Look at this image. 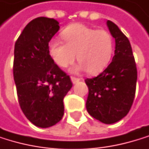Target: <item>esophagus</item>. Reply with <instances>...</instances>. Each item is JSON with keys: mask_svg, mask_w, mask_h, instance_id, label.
<instances>
[{"mask_svg": "<svg viewBox=\"0 0 149 149\" xmlns=\"http://www.w3.org/2000/svg\"><path fill=\"white\" fill-rule=\"evenodd\" d=\"M70 79H71V82H72L73 84H76V83H78V82L80 80V79H78V78H74V77H71V78H70Z\"/></svg>", "mask_w": 149, "mask_h": 149, "instance_id": "obj_1", "label": "esophagus"}]
</instances>
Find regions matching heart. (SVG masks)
I'll use <instances>...</instances> for the list:
<instances>
[{"label": "heart", "instance_id": "1", "mask_svg": "<svg viewBox=\"0 0 149 149\" xmlns=\"http://www.w3.org/2000/svg\"><path fill=\"white\" fill-rule=\"evenodd\" d=\"M61 35L64 43L56 39L48 42L49 55L60 68L73 63L75 55L79 63L70 70L73 73L87 70L89 74H96L109 63L114 40L109 31L74 24L66 27Z\"/></svg>", "mask_w": 149, "mask_h": 149}]
</instances>
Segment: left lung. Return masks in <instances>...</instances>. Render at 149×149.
<instances>
[{"mask_svg": "<svg viewBox=\"0 0 149 149\" xmlns=\"http://www.w3.org/2000/svg\"><path fill=\"white\" fill-rule=\"evenodd\" d=\"M107 26L115 39V56L97 77L85 80L89 90L86 107L93 118L110 125L124 118L132 105L137 68L127 37L113 22L108 20Z\"/></svg>", "mask_w": 149, "mask_h": 149, "instance_id": "8db88e82", "label": "left lung"}]
</instances>
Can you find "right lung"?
Listing matches in <instances>:
<instances>
[{
	"instance_id": "add662e5",
	"label": "right lung",
	"mask_w": 149,
	"mask_h": 149,
	"mask_svg": "<svg viewBox=\"0 0 149 149\" xmlns=\"http://www.w3.org/2000/svg\"><path fill=\"white\" fill-rule=\"evenodd\" d=\"M59 29L54 18H35L15 44L13 74L19 105L27 119L41 128L55 125L63 118V101L72 87L70 77L48 53V42Z\"/></svg>"
}]
</instances>
